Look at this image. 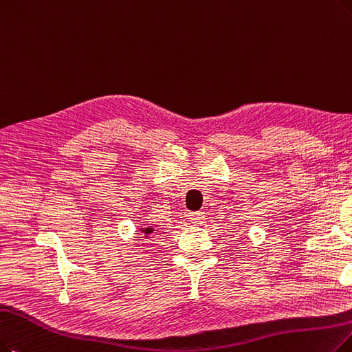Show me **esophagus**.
Instances as JSON below:
<instances>
[{"label":"esophagus","mask_w":352,"mask_h":352,"mask_svg":"<svg viewBox=\"0 0 352 352\" xmlns=\"http://www.w3.org/2000/svg\"><path fill=\"white\" fill-rule=\"evenodd\" d=\"M189 219L195 225H201L205 221V214L204 212H192V214H189Z\"/></svg>","instance_id":"1"}]
</instances>
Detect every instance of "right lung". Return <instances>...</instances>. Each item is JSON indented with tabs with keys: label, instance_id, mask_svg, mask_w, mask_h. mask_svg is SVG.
Instances as JSON below:
<instances>
[{
	"label": "right lung",
	"instance_id": "right-lung-1",
	"mask_svg": "<svg viewBox=\"0 0 352 352\" xmlns=\"http://www.w3.org/2000/svg\"><path fill=\"white\" fill-rule=\"evenodd\" d=\"M142 231H143L146 235H150L154 230H153V228H150V227H144V228H142Z\"/></svg>",
	"mask_w": 352,
	"mask_h": 352
}]
</instances>
